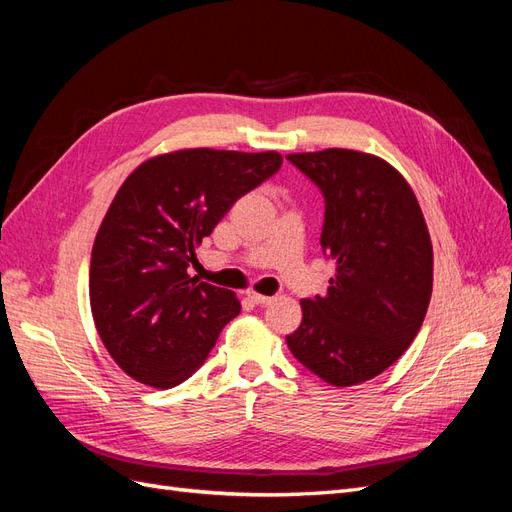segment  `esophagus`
I'll use <instances>...</instances> for the list:
<instances>
[{
    "label": "esophagus",
    "instance_id": "obj_1",
    "mask_svg": "<svg viewBox=\"0 0 512 512\" xmlns=\"http://www.w3.org/2000/svg\"><path fill=\"white\" fill-rule=\"evenodd\" d=\"M247 299H252L256 305H269L273 301V297H267V294H260L256 290H247Z\"/></svg>",
    "mask_w": 512,
    "mask_h": 512
}]
</instances>
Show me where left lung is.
<instances>
[{"label": "left lung", "instance_id": "obj_1", "mask_svg": "<svg viewBox=\"0 0 512 512\" xmlns=\"http://www.w3.org/2000/svg\"><path fill=\"white\" fill-rule=\"evenodd\" d=\"M324 196L322 252L335 260L324 297L303 299L294 359L333 386L376 378L425 320L433 250L418 200L389 162L352 149L286 156Z\"/></svg>", "mask_w": 512, "mask_h": 512}]
</instances>
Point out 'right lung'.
Returning a JSON list of instances; mask_svg holds the SVG:
<instances>
[{"mask_svg":"<svg viewBox=\"0 0 512 512\" xmlns=\"http://www.w3.org/2000/svg\"><path fill=\"white\" fill-rule=\"evenodd\" d=\"M280 166L277 151L181 149L123 181L91 250L89 303L102 344L130 378L173 389L205 363L241 303L188 267L228 209Z\"/></svg>","mask_w":512,"mask_h":512,"instance_id":"right-lung-1","label":"right lung"}]
</instances>
